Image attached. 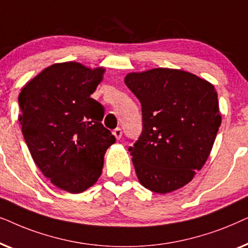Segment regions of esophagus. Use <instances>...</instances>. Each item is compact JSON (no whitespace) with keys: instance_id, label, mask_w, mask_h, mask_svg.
Returning a JSON list of instances; mask_svg holds the SVG:
<instances>
[{"instance_id":"esophagus-1","label":"esophagus","mask_w":248,"mask_h":248,"mask_svg":"<svg viewBox=\"0 0 248 248\" xmlns=\"http://www.w3.org/2000/svg\"><path fill=\"white\" fill-rule=\"evenodd\" d=\"M113 134H114V137L116 138V140H120V139L122 138V130L120 127L115 128V130L113 131Z\"/></svg>"}]
</instances>
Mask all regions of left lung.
<instances>
[{"label": "left lung", "instance_id": "left-lung-1", "mask_svg": "<svg viewBox=\"0 0 248 248\" xmlns=\"http://www.w3.org/2000/svg\"><path fill=\"white\" fill-rule=\"evenodd\" d=\"M124 81L142 106L143 131L128 149L140 184L159 194L188 184L208 160L221 124L215 86L167 67L127 73Z\"/></svg>", "mask_w": 248, "mask_h": 248}]
</instances>
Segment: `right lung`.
Returning <instances> with one entry per match:
<instances>
[{
  "label": "right lung",
  "mask_w": 248,
  "mask_h": 248,
  "mask_svg": "<svg viewBox=\"0 0 248 248\" xmlns=\"http://www.w3.org/2000/svg\"><path fill=\"white\" fill-rule=\"evenodd\" d=\"M106 69L55 63L19 94V122L30 155L56 187L72 194L96 184L115 137L104 127V107L91 94Z\"/></svg>",
  "instance_id": "1"
}]
</instances>
